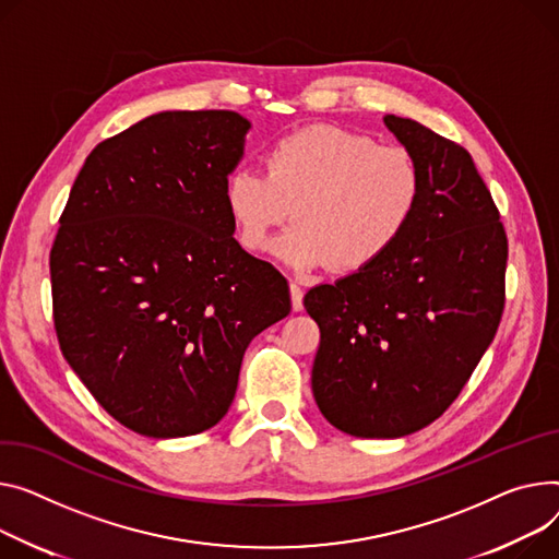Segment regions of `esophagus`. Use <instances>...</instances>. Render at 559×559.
I'll use <instances>...</instances> for the list:
<instances>
[{
    "mask_svg": "<svg viewBox=\"0 0 559 559\" xmlns=\"http://www.w3.org/2000/svg\"><path fill=\"white\" fill-rule=\"evenodd\" d=\"M289 294H292V310L301 312L304 310V287L299 281H289Z\"/></svg>",
    "mask_w": 559,
    "mask_h": 559,
    "instance_id": "1",
    "label": "esophagus"
}]
</instances>
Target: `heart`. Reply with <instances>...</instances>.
<instances>
[{"mask_svg": "<svg viewBox=\"0 0 559 559\" xmlns=\"http://www.w3.org/2000/svg\"><path fill=\"white\" fill-rule=\"evenodd\" d=\"M423 195L425 173L414 153L334 126L285 134L267 147L263 170L238 168L225 179V204L245 249L265 251L294 213L276 255L296 270L330 263L344 274L389 253Z\"/></svg>", "mask_w": 559, "mask_h": 559, "instance_id": "1", "label": "heart"}]
</instances>
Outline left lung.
<instances>
[{"label": "left lung", "instance_id": "left-lung-1", "mask_svg": "<svg viewBox=\"0 0 559 559\" xmlns=\"http://www.w3.org/2000/svg\"><path fill=\"white\" fill-rule=\"evenodd\" d=\"M384 123L423 166L420 211L373 265L304 299L321 330L314 400L357 438H400L448 412L506 306L508 238L469 153L418 121Z\"/></svg>", "mask_w": 559, "mask_h": 559}]
</instances>
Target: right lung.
Returning a JSON list of instances; mask_svg holds the SVG:
<instances>
[{
	"mask_svg": "<svg viewBox=\"0 0 559 559\" xmlns=\"http://www.w3.org/2000/svg\"><path fill=\"white\" fill-rule=\"evenodd\" d=\"M249 121L159 111L100 141L60 215L53 325L105 412L147 438L225 418L258 332L289 314L285 276L234 238L225 179Z\"/></svg>",
	"mask_w": 559,
	"mask_h": 559,
	"instance_id": "right-lung-1",
	"label": "right lung"
}]
</instances>
